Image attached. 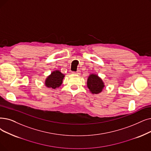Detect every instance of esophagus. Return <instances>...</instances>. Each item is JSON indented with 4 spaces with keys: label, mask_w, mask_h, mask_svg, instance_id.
<instances>
[{
    "label": "esophagus",
    "mask_w": 151,
    "mask_h": 151,
    "mask_svg": "<svg viewBox=\"0 0 151 151\" xmlns=\"http://www.w3.org/2000/svg\"><path fill=\"white\" fill-rule=\"evenodd\" d=\"M80 70H78L77 71H73V72H72V73L74 74V75L80 74Z\"/></svg>",
    "instance_id": "esophagus-1"
}]
</instances>
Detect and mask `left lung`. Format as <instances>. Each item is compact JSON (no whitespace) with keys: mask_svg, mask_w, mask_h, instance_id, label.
<instances>
[{"mask_svg":"<svg viewBox=\"0 0 151 151\" xmlns=\"http://www.w3.org/2000/svg\"><path fill=\"white\" fill-rule=\"evenodd\" d=\"M87 86L93 94H99L102 91L104 84L101 78L96 75L91 74L88 78Z\"/></svg>","mask_w":151,"mask_h":151,"instance_id":"8db88e82","label":"left lung"}]
</instances>
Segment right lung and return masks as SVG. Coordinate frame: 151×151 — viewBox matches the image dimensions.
I'll use <instances>...</instances> for the list:
<instances>
[{
  "instance_id": "add662e5",
  "label": "right lung",
  "mask_w": 151,
  "mask_h": 151,
  "mask_svg": "<svg viewBox=\"0 0 151 151\" xmlns=\"http://www.w3.org/2000/svg\"><path fill=\"white\" fill-rule=\"evenodd\" d=\"M65 75L60 71L55 70L46 78L45 81V86L55 89L59 87L63 82Z\"/></svg>"
}]
</instances>
